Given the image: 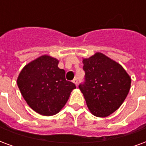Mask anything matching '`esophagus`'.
I'll use <instances>...</instances> for the list:
<instances>
[{"label": "esophagus", "mask_w": 146, "mask_h": 146, "mask_svg": "<svg viewBox=\"0 0 146 146\" xmlns=\"http://www.w3.org/2000/svg\"><path fill=\"white\" fill-rule=\"evenodd\" d=\"M73 82L75 84V85L76 86H77V84H78V80H77V78H75L74 80H73Z\"/></svg>", "instance_id": "esophagus-1"}]
</instances>
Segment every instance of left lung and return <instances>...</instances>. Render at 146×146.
<instances>
[{
  "instance_id": "obj_1",
  "label": "left lung",
  "mask_w": 146,
  "mask_h": 146,
  "mask_svg": "<svg viewBox=\"0 0 146 146\" xmlns=\"http://www.w3.org/2000/svg\"><path fill=\"white\" fill-rule=\"evenodd\" d=\"M85 81L79 85L90 111L108 117L119 108L131 87V77L117 62L97 52L83 59Z\"/></svg>"
}]
</instances>
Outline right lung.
<instances>
[{
    "label": "right lung",
    "mask_w": 146,
    "mask_h": 146,
    "mask_svg": "<svg viewBox=\"0 0 146 146\" xmlns=\"http://www.w3.org/2000/svg\"><path fill=\"white\" fill-rule=\"evenodd\" d=\"M59 60L44 55L25 66L17 84L29 106L44 116L57 114L65 106L75 84L67 81Z\"/></svg>",
    "instance_id": "1"
}]
</instances>
